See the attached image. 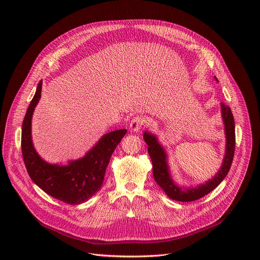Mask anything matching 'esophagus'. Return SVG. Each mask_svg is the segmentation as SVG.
Listing matches in <instances>:
<instances>
[{
  "mask_svg": "<svg viewBox=\"0 0 260 260\" xmlns=\"http://www.w3.org/2000/svg\"><path fill=\"white\" fill-rule=\"evenodd\" d=\"M144 123V118L141 117V116H137L135 117L132 121H131V124H129V128L133 133H138L140 131V128L142 127Z\"/></svg>",
  "mask_w": 260,
  "mask_h": 260,
  "instance_id": "34e87169",
  "label": "esophagus"
}]
</instances>
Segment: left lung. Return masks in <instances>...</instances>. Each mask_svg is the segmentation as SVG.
<instances>
[{
    "label": "left lung",
    "instance_id": "obj_1",
    "mask_svg": "<svg viewBox=\"0 0 260 260\" xmlns=\"http://www.w3.org/2000/svg\"><path fill=\"white\" fill-rule=\"evenodd\" d=\"M214 78L216 81H218L216 77ZM220 108L221 118L224 125L225 135V152L223 160H222L218 172L212 177V179H209L208 181H205L204 183H201L194 187L179 185L173 179L169 166V154L166 150V147L159 142L158 137L155 134H152L149 131H144L143 139L148 145V153H149L152 161L154 180L170 199L178 202L197 201L215 189L222 182V180L226 177L235 154V120L230 107L221 103Z\"/></svg>",
    "mask_w": 260,
    "mask_h": 260
}]
</instances>
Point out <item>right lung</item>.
Returning a JSON list of instances; mask_svg holds the SVG:
<instances>
[{"label": "right lung", "instance_id": "obj_1", "mask_svg": "<svg viewBox=\"0 0 260 260\" xmlns=\"http://www.w3.org/2000/svg\"><path fill=\"white\" fill-rule=\"evenodd\" d=\"M41 91L42 80L37 86L22 123L21 151L26 171L32 182L47 194L70 205H80L101 189L111 155L126 129L105 134L84 156L69 160L67 165L47 162L36 151L31 138V118Z\"/></svg>", "mask_w": 260, "mask_h": 260}]
</instances>
